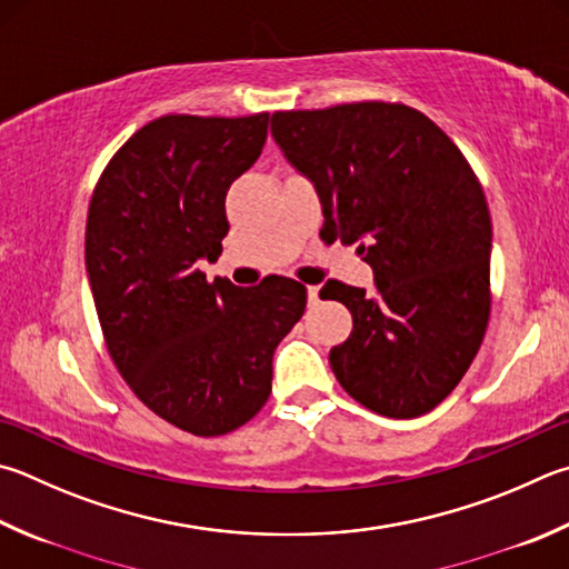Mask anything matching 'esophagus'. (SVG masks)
Listing matches in <instances>:
<instances>
[{
	"label": "esophagus",
	"instance_id": "obj_1",
	"mask_svg": "<svg viewBox=\"0 0 569 569\" xmlns=\"http://www.w3.org/2000/svg\"><path fill=\"white\" fill-rule=\"evenodd\" d=\"M318 303V286H308V306Z\"/></svg>",
	"mask_w": 569,
	"mask_h": 569
}]
</instances>
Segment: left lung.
Listing matches in <instances>:
<instances>
[{"instance_id":"obj_1","label":"left lung","mask_w":569,"mask_h":569,"mask_svg":"<svg viewBox=\"0 0 569 569\" xmlns=\"http://www.w3.org/2000/svg\"><path fill=\"white\" fill-rule=\"evenodd\" d=\"M271 133L316 183L326 243H358L376 296L328 281L353 316L330 368L386 418L426 416L478 356L490 318L492 223L482 186L436 121L406 104L356 101L276 111Z\"/></svg>"}]
</instances>
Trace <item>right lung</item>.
<instances>
[{"label": "right lung", "mask_w": 569, "mask_h": 569, "mask_svg": "<svg viewBox=\"0 0 569 569\" xmlns=\"http://www.w3.org/2000/svg\"><path fill=\"white\" fill-rule=\"evenodd\" d=\"M268 113L149 121L91 193L87 273L113 366L143 406L199 438L249 422L271 396L273 350L306 311V286L206 281L229 233L226 191L249 171Z\"/></svg>", "instance_id": "add662e5"}]
</instances>
